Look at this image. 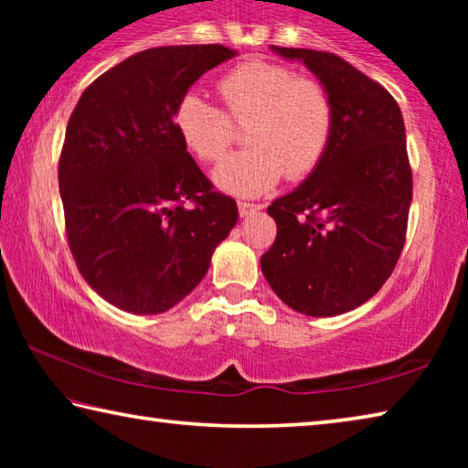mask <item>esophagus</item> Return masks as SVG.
I'll return each instance as SVG.
<instances>
[{
    "mask_svg": "<svg viewBox=\"0 0 468 468\" xmlns=\"http://www.w3.org/2000/svg\"><path fill=\"white\" fill-rule=\"evenodd\" d=\"M237 208H239V215L241 217H250L253 212H258L262 206L260 204H250V202H237Z\"/></svg>",
    "mask_w": 468,
    "mask_h": 468,
    "instance_id": "34e87169",
    "label": "esophagus"
}]
</instances>
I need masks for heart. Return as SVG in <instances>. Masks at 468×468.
I'll list each match as a JSON object with an SVG mask.
<instances>
[{
    "label": "heart",
    "mask_w": 468,
    "mask_h": 468,
    "mask_svg": "<svg viewBox=\"0 0 468 468\" xmlns=\"http://www.w3.org/2000/svg\"><path fill=\"white\" fill-rule=\"evenodd\" d=\"M229 115L248 122L250 148L227 156L212 171L217 187L260 196L289 179H303L322 163L332 136V102L312 78H297L279 63L243 61L218 82ZM202 92L189 90L176 107L177 133L202 161H218L233 142V123Z\"/></svg>",
    "instance_id": "heart-1"
}]
</instances>
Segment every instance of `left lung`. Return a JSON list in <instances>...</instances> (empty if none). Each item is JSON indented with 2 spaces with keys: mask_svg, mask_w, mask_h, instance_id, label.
Masks as SVG:
<instances>
[{
  "mask_svg": "<svg viewBox=\"0 0 468 468\" xmlns=\"http://www.w3.org/2000/svg\"><path fill=\"white\" fill-rule=\"evenodd\" d=\"M326 89L332 136L322 163L268 215L276 239L262 274L291 310L328 318L366 303L392 274L413 197L407 133L384 86L335 53L272 45Z\"/></svg>",
  "mask_w": 468,
  "mask_h": 468,
  "instance_id": "8db88e82",
  "label": "left lung"
}]
</instances>
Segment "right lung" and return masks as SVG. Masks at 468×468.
Instances as JSON below:
<instances>
[{
  "label": "right lung",
  "instance_id": "add662e5",
  "mask_svg": "<svg viewBox=\"0 0 468 468\" xmlns=\"http://www.w3.org/2000/svg\"><path fill=\"white\" fill-rule=\"evenodd\" d=\"M235 55L223 45L140 51L99 76L69 117L59 158L68 243L86 282L123 312L177 305L237 225L235 200L212 192L173 122L189 86Z\"/></svg>",
  "mask_w": 468,
  "mask_h": 468
}]
</instances>
